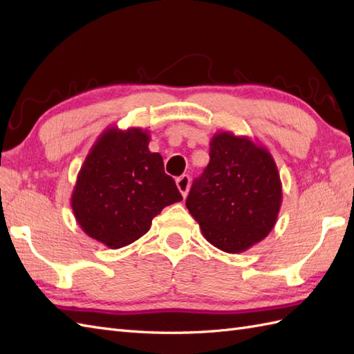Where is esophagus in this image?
<instances>
[{
  "instance_id": "esophagus-1",
  "label": "esophagus",
  "mask_w": 354,
  "mask_h": 354,
  "mask_svg": "<svg viewBox=\"0 0 354 354\" xmlns=\"http://www.w3.org/2000/svg\"><path fill=\"white\" fill-rule=\"evenodd\" d=\"M176 185H177V187H178L180 194H182L183 197H186L187 191H189V187H191V177L183 174L182 177H178V178L176 180Z\"/></svg>"
}]
</instances>
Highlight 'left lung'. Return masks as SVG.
<instances>
[{
  "mask_svg": "<svg viewBox=\"0 0 354 354\" xmlns=\"http://www.w3.org/2000/svg\"><path fill=\"white\" fill-rule=\"evenodd\" d=\"M209 145V165L194 182L186 207L212 245L242 253L277 223L283 200L277 165L257 139L227 130L216 131Z\"/></svg>",
  "mask_w": 354,
  "mask_h": 354,
  "instance_id": "1",
  "label": "left lung"
}]
</instances>
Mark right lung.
<instances>
[{"mask_svg":"<svg viewBox=\"0 0 354 354\" xmlns=\"http://www.w3.org/2000/svg\"><path fill=\"white\" fill-rule=\"evenodd\" d=\"M148 144V130L112 125L97 138L77 174L71 194L75 221L112 250L144 236L163 207L182 201L162 156Z\"/></svg>","mask_w":354,"mask_h":354,"instance_id":"obj_1","label":"right lung"}]
</instances>
